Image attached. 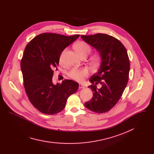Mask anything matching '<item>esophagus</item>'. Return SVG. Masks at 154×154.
<instances>
[{"label":"esophagus","instance_id":"obj_1","mask_svg":"<svg viewBox=\"0 0 154 154\" xmlns=\"http://www.w3.org/2000/svg\"><path fill=\"white\" fill-rule=\"evenodd\" d=\"M79 89H83V88H85V86L82 84H79Z\"/></svg>","mask_w":154,"mask_h":154}]
</instances>
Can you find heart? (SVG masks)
I'll return each instance as SVG.
<instances>
[{
    "instance_id": "1",
    "label": "heart",
    "mask_w": 154,
    "mask_h": 154,
    "mask_svg": "<svg viewBox=\"0 0 154 154\" xmlns=\"http://www.w3.org/2000/svg\"><path fill=\"white\" fill-rule=\"evenodd\" d=\"M74 48L78 54L82 57H86L88 55L91 51V47L88 43H87L85 41H79L74 45ZM66 51V50H65ZM65 51H63L62 54L61 55L60 61L62 62L63 60V55ZM100 57L98 54L94 55L90 58L91 61L93 63H96L100 60ZM68 76L77 82H82L85 77H87L89 75V71L86 68H74L69 71L68 74Z\"/></svg>"
}]
</instances>
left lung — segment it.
Returning a JSON list of instances; mask_svg holds the SVG:
<instances>
[{
    "instance_id": "8db88e82",
    "label": "left lung",
    "mask_w": 154,
    "mask_h": 154,
    "mask_svg": "<svg viewBox=\"0 0 154 154\" xmlns=\"http://www.w3.org/2000/svg\"><path fill=\"white\" fill-rule=\"evenodd\" d=\"M95 48L101 58L98 71L90 79L88 87L93 91L91 100L85 103L91 111L98 113L108 112L119 101L128 80L130 61L127 50L120 41L103 33L81 35ZM101 87L97 89L96 85Z\"/></svg>"
}]
</instances>
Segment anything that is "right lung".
Here are the masks:
<instances>
[{
	"label": "right lung",
	"instance_id": "1",
	"mask_svg": "<svg viewBox=\"0 0 154 154\" xmlns=\"http://www.w3.org/2000/svg\"><path fill=\"white\" fill-rule=\"evenodd\" d=\"M79 36L44 33L26 47L20 62L25 90L32 104L44 114L62 111L68 98L79 88V83L72 80L54 85L52 77L62 52Z\"/></svg>",
	"mask_w": 154,
	"mask_h": 154
}]
</instances>
